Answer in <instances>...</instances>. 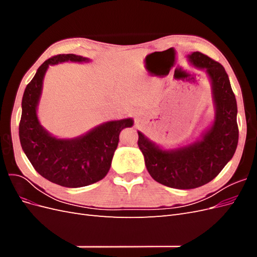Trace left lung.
<instances>
[{
  "label": "left lung",
  "instance_id": "8db88e82",
  "mask_svg": "<svg viewBox=\"0 0 257 257\" xmlns=\"http://www.w3.org/2000/svg\"><path fill=\"white\" fill-rule=\"evenodd\" d=\"M190 62L205 69L211 81L215 116L212 126L200 141L175 150H163L138 132L142 150L150 176L174 189H195L219 175L234 157L238 145L237 102L224 67L201 52L189 54Z\"/></svg>",
  "mask_w": 257,
  "mask_h": 257
}]
</instances>
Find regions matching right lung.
Segmentation results:
<instances>
[{
	"mask_svg": "<svg viewBox=\"0 0 257 257\" xmlns=\"http://www.w3.org/2000/svg\"><path fill=\"white\" fill-rule=\"evenodd\" d=\"M66 61L88 62L89 59L72 53L58 54L38 67L23 93L19 138L22 150L41 176L65 188H81L102 180L109 172L120 132L133 125V119L105 122L73 139L51 136L41 125L36 109L48 66Z\"/></svg>",
	"mask_w": 257,
	"mask_h": 257,
	"instance_id": "add662e5",
	"label": "right lung"
}]
</instances>
